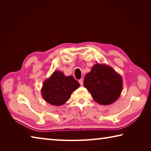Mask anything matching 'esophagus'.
I'll return each mask as SVG.
<instances>
[{
  "label": "esophagus",
  "instance_id": "obj_1",
  "mask_svg": "<svg viewBox=\"0 0 151 151\" xmlns=\"http://www.w3.org/2000/svg\"><path fill=\"white\" fill-rule=\"evenodd\" d=\"M78 82H79V83H80V85H81V86L83 85V78L80 79V80H79Z\"/></svg>",
  "mask_w": 151,
  "mask_h": 151
}]
</instances>
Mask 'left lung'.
<instances>
[{
    "mask_svg": "<svg viewBox=\"0 0 151 151\" xmlns=\"http://www.w3.org/2000/svg\"><path fill=\"white\" fill-rule=\"evenodd\" d=\"M84 86L97 103L109 105L119 99L122 90V79L111 66L96 64L84 79Z\"/></svg>",
    "mask_w": 151,
    "mask_h": 151,
    "instance_id": "obj_1",
    "label": "left lung"
}]
</instances>
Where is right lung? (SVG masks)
Instances as JSON below:
<instances>
[{
  "mask_svg": "<svg viewBox=\"0 0 151 151\" xmlns=\"http://www.w3.org/2000/svg\"><path fill=\"white\" fill-rule=\"evenodd\" d=\"M80 84L72 76H66L60 70L55 71L43 83L41 94L46 102L52 105L60 106L70 98L71 94Z\"/></svg>",
  "mask_w": 151,
  "mask_h": 151,
  "instance_id": "right-lung-1",
  "label": "right lung"
}]
</instances>
